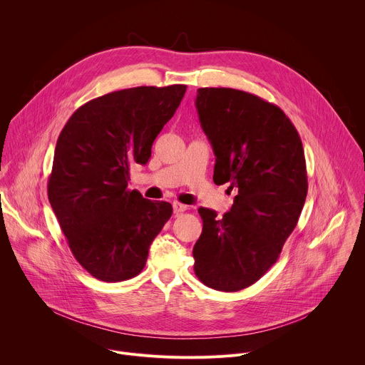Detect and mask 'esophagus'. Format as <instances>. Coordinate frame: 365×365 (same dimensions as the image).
Listing matches in <instances>:
<instances>
[{"mask_svg": "<svg viewBox=\"0 0 365 365\" xmlns=\"http://www.w3.org/2000/svg\"><path fill=\"white\" fill-rule=\"evenodd\" d=\"M185 211H187V206H186V205H183V203H180V202H175V203H173V212H175V214H182V212H185Z\"/></svg>", "mask_w": 365, "mask_h": 365, "instance_id": "1", "label": "esophagus"}]
</instances>
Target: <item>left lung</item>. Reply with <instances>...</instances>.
I'll use <instances>...</instances> for the list:
<instances>
[{"mask_svg": "<svg viewBox=\"0 0 365 365\" xmlns=\"http://www.w3.org/2000/svg\"><path fill=\"white\" fill-rule=\"evenodd\" d=\"M196 110L217 163L214 182L238 189L217 218L199 207L195 274L221 292H238L277 262L307 193L304 151L289 117L272 102L232 88H199Z\"/></svg>", "mask_w": 365, "mask_h": 365, "instance_id": "1", "label": "left lung"}]
</instances>
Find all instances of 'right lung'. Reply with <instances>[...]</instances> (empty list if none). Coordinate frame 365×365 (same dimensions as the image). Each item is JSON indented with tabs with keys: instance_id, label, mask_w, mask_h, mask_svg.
I'll return each mask as SVG.
<instances>
[{
	"instance_id": "obj_1",
	"label": "right lung",
	"mask_w": 365,
	"mask_h": 365,
	"mask_svg": "<svg viewBox=\"0 0 365 365\" xmlns=\"http://www.w3.org/2000/svg\"><path fill=\"white\" fill-rule=\"evenodd\" d=\"M186 85L137 86L91 99L65 124L47 182L48 202L78 263L95 279L123 282L145 266L172 217L169 202L130 190V168L145 165Z\"/></svg>"
}]
</instances>
